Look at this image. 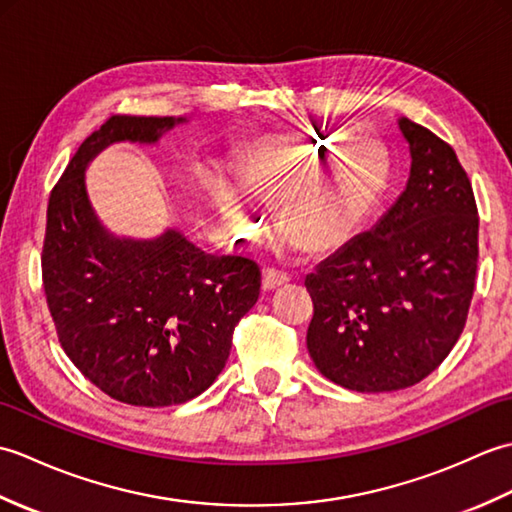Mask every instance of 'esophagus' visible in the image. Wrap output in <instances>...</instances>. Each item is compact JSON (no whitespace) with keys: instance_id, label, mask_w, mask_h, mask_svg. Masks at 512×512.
I'll list each match as a JSON object with an SVG mask.
<instances>
[{"instance_id":"34e87169","label":"esophagus","mask_w":512,"mask_h":512,"mask_svg":"<svg viewBox=\"0 0 512 512\" xmlns=\"http://www.w3.org/2000/svg\"><path fill=\"white\" fill-rule=\"evenodd\" d=\"M284 284H288L286 273H281V270H275V268H264V273H262V288L264 290H275Z\"/></svg>"}]
</instances>
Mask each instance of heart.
Masks as SVG:
<instances>
[{"instance_id": "b5f03b06", "label": "heart", "mask_w": 512, "mask_h": 512, "mask_svg": "<svg viewBox=\"0 0 512 512\" xmlns=\"http://www.w3.org/2000/svg\"><path fill=\"white\" fill-rule=\"evenodd\" d=\"M389 180L391 158L383 143L321 129L257 138L239 167V184L250 198L277 204L286 244L310 253L350 242L383 200ZM217 202L235 233L262 231L264 217L244 193L220 184Z\"/></svg>"}]
</instances>
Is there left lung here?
Instances as JSON below:
<instances>
[{"label":"left lung","instance_id":"8db88e82","mask_svg":"<svg viewBox=\"0 0 512 512\" xmlns=\"http://www.w3.org/2000/svg\"><path fill=\"white\" fill-rule=\"evenodd\" d=\"M409 143L405 191L372 231L306 277L314 303L308 352L332 383L363 394L429 376L464 330L477 273L471 180L451 145L398 118Z\"/></svg>","mask_w":512,"mask_h":512}]
</instances>
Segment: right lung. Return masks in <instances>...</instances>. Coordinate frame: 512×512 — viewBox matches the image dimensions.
Listing matches in <instances>:
<instances>
[{
    "label": "right lung",
    "instance_id": "add662e5",
    "mask_svg": "<svg viewBox=\"0 0 512 512\" xmlns=\"http://www.w3.org/2000/svg\"><path fill=\"white\" fill-rule=\"evenodd\" d=\"M178 123L184 118L110 116L83 140L48 202L41 273L59 343L90 383L136 407L180 405L209 389L262 286L246 257L204 253L176 228L118 237L94 213L85 189L92 158L125 140L154 145Z\"/></svg>",
    "mask_w": 512,
    "mask_h": 512
}]
</instances>
